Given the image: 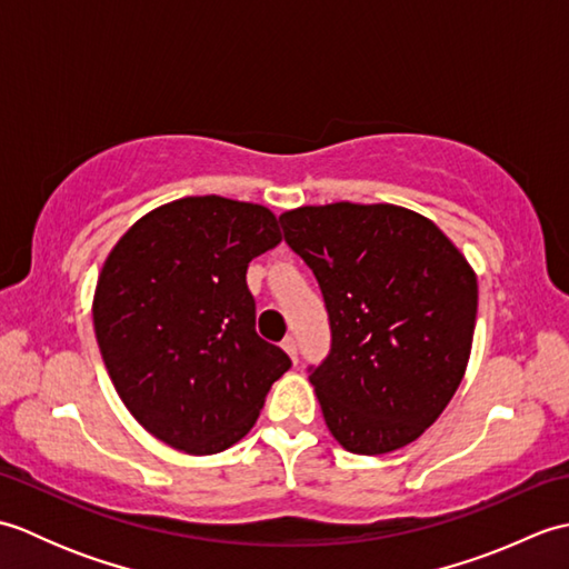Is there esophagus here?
<instances>
[{
	"label": "esophagus",
	"mask_w": 569,
	"mask_h": 569,
	"mask_svg": "<svg viewBox=\"0 0 569 569\" xmlns=\"http://www.w3.org/2000/svg\"><path fill=\"white\" fill-rule=\"evenodd\" d=\"M281 347H283V352L291 357L293 361H298V345H296V340L293 337H286V340L281 342Z\"/></svg>",
	"instance_id": "34e87169"
}]
</instances>
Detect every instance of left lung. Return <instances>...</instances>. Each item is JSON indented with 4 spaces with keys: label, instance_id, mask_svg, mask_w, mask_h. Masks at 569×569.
I'll use <instances>...</instances> for the list:
<instances>
[{
    "label": "left lung",
    "instance_id": "left-lung-1",
    "mask_svg": "<svg viewBox=\"0 0 569 569\" xmlns=\"http://www.w3.org/2000/svg\"><path fill=\"white\" fill-rule=\"evenodd\" d=\"M316 273L332 347L310 383L355 455L418 440L467 371L477 273L442 229L398 204H306L278 217Z\"/></svg>",
    "mask_w": 569,
    "mask_h": 569
}]
</instances>
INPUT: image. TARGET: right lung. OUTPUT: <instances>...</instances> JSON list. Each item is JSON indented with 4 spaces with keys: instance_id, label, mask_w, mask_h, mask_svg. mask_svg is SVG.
<instances>
[{
    "instance_id": "1",
    "label": "right lung",
    "mask_w": 569,
    "mask_h": 569,
    "mask_svg": "<svg viewBox=\"0 0 569 569\" xmlns=\"http://www.w3.org/2000/svg\"><path fill=\"white\" fill-rule=\"evenodd\" d=\"M281 239L263 204L202 196L147 212L107 253L94 335L119 398L153 438L214 455L253 428L291 359L257 335L247 266Z\"/></svg>"
}]
</instances>
